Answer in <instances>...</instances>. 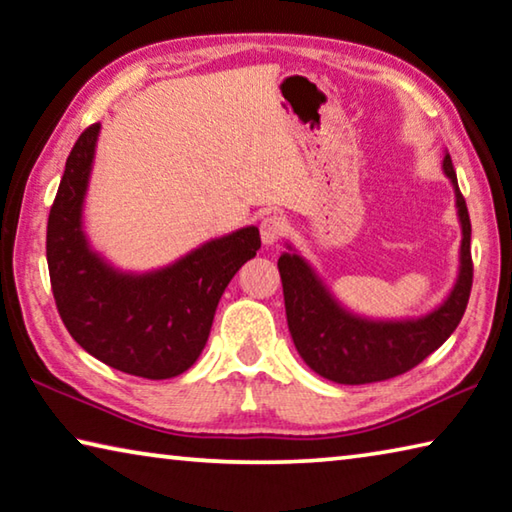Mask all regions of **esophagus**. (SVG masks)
Returning a JSON list of instances; mask_svg holds the SVG:
<instances>
[{"label":"esophagus","instance_id":"34e87169","mask_svg":"<svg viewBox=\"0 0 512 512\" xmlns=\"http://www.w3.org/2000/svg\"><path fill=\"white\" fill-rule=\"evenodd\" d=\"M285 232H287V221L278 214L266 216L262 225H259V234H262V241L266 243V246L278 243L282 237H285Z\"/></svg>","mask_w":512,"mask_h":512}]
</instances>
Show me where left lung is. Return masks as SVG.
<instances>
[{
    "instance_id": "1",
    "label": "left lung",
    "mask_w": 512,
    "mask_h": 512,
    "mask_svg": "<svg viewBox=\"0 0 512 512\" xmlns=\"http://www.w3.org/2000/svg\"><path fill=\"white\" fill-rule=\"evenodd\" d=\"M444 173L456 189L462 246L456 287L435 312L415 321L360 319L335 303L303 257L285 253L278 259L291 339L300 358L319 376L342 385L380 383L401 376L424 362L458 328L474 280L469 248L472 223L449 154L444 157Z\"/></svg>"
}]
</instances>
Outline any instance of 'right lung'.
<instances>
[{
	"mask_svg": "<svg viewBox=\"0 0 512 512\" xmlns=\"http://www.w3.org/2000/svg\"><path fill=\"white\" fill-rule=\"evenodd\" d=\"M97 132L93 123L72 145L47 218L56 310L72 339L109 367L150 380L180 376L205 348L225 287L262 246L259 230L243 227L154 273L111 269L81 232Z\"/></svg>",
	"mask_w": 512,
	"mask_h": 512,
	"instance_id": "right-lung-1",
	"label": "right lung"
}]
</instances>
